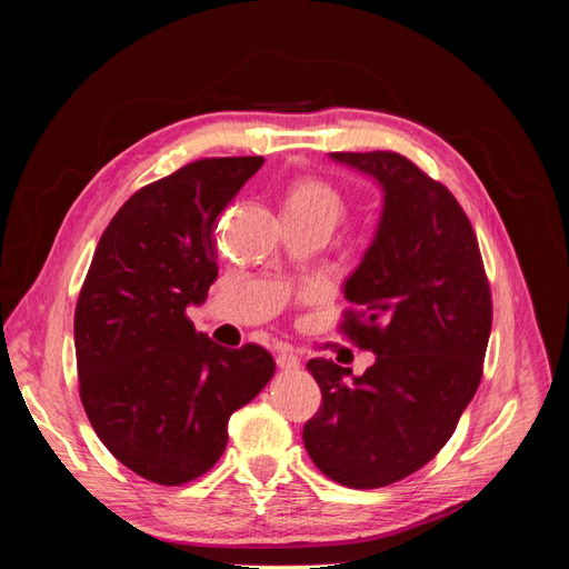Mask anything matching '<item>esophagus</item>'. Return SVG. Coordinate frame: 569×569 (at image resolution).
<instances>
[{
	"instance_id": "1",
	"label": "esophagus",
	"mask_w": 569,
	"mask_h": 569,
	"mask_svg": "<svg viewBox=\"0 0 569 569\" xmlns=\"http://www.w3.org/2000/svg\"><path fill=\"white\" fill-rule=\"evenodd\" d=\"M274 360H278L280 370H297L301 366V358L291 349H280L278 358H274Z\"/></svg>"
}]
</instances>
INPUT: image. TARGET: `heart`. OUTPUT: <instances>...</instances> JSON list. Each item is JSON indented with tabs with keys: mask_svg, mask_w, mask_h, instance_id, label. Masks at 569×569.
<instances>
[{
	"mask_svg": "<svg viewBox=\"0 0 569 569\" xmlns=\"http://www.w3.org/2000/svg\"><path fill=\"white\" fill-rule=\"evenodd\" d=\"M287 213L318 220L335 230L337 222L347 213V199L330 182L320 178H301L289 189Z\"/></svg>",
	"mask_w": 569,
	"mask_h": 569,
	"instance_id": "b5f03b06",
	"label": "heart"
}]
</instances>
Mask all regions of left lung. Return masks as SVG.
<instances>
[{
  "mask_svg": "<svg viewBox=\"0 0 569 569\" xmlns=\"http://www.w3.org/2000/svg\"><path fill=\"white\" fill-rule=\"evenodd\" d=\"M330 157L385 189L339 325L375 363L353 377L335 360H308L322 406L303 446L339 485L380 489L418 472L456 432L485 368L491 289L470 220L441 182L396 151Z\"/></svg>",
  "mask_w": 569,
  "mask_h": 569,
  "instance_id": "left-lung-1",
  "label": "left lung"
}]
</instances>
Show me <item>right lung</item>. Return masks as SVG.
<instances>
[{
  "instance_id": "1",
  "label": "right lung",
  "mask_w": 569,
  "mask_h": 569,
  "mask_svg": "<svg viewBox=\"0 0 569 569\" xmlns=\"http://www.w3.org/2000/svg\"><path fill=\"white\" fill-rule=\"evenodd\" d=\"M263 157L187 163L120 206L76 306L80 401L101 443L140 477L180 487L209 472L228 420L274 375L272 356L194 330L189 303L218 278L216 226Z\"/></svg>"
}]
</instances>
